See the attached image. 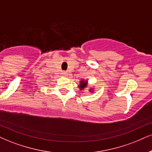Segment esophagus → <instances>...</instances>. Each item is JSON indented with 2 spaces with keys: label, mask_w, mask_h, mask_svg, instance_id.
Masks as SVG:
<instances>
[{
  "label": "esophagus",
  "mask_w": 152,
  "mask_h": 152,
  "mask_svg": "<svg viewBox=\"0 0 152 152\" xmlns=\"http://www.w3.org/2000/svg\"><path fill=\"white\" fill-rule=\"evenodd\" d=\"M61 75L63 77H66L67 75V74L66 72H65V71H63V72H61Z\"/></svg>",
  "instance_id": "1"
}]
</instances>
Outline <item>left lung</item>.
<instances>
[{
  "mask_svg": "<svg viewBox=\"0 0 152 152\" xmlns=\"http://www.w3.org/2000/svg\"><path fill=\"white\" fill-rule=\"evenodd\" d=\"M87 86V81H84V80H81L80 82V85L79 86V87L80 88V90H82ZM89 91H91V89Z\"/></svg>",
  "mask_w": 152,
  "mask_h": 152,
  "instance_id": "1",
  "label": "left lung"
}]
</instances>
